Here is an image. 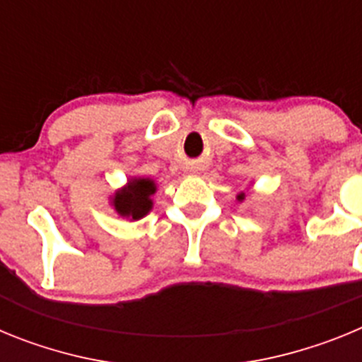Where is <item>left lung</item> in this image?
<instances>
[{
	"mask_svg": "<svg viewBox=\"0 0 362 362\" xmlns=\"http://www.w3.org/2000/svg\"><path fill=\"white\" fill-rule=\"evenodd\" d=\"M245 199V192H241V194H238V201H243Z\"/></svg>",
	"mask_w": 362,
	"mask_h": 362,
	"instance_id": "8db88e82",
	"label": "left lung"
}]
</instances>
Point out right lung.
<instances>
[{
  "label": "right lung",
  "instance_id": "1",
  "mask_svg": "<svg viewBox=\"0 0 362 362\" xmlns=\"http://www.w3.org/2000/svg\"><path fill=\"white\" fill-rule=\"evenodd\" d=\"M156 190L158 188L152 179L132 177L127 187L117 190L112 197L114 210L127 219H141L152 210V196L156 194Z\"/></svg>",
  "mask_w": 362,
  "mask_h": 362
}]
</instances>
